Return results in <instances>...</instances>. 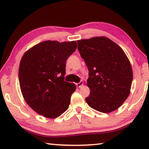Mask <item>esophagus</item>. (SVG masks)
<instances>
[{
	"label": "esophagus",
	"mask_w": 149,
	"mask_h": 149,
	"mask_svg": "<svg viewBox=\"0 0 149 149\" xmlns=\"http://www.w3.org/2000/svg\"><path fill=\"white\" fill-rule=\"evenodd\" d=\"M83 81H80L79 83H76V86L78 88H81L82 86H83Z\"/></svg>",
	"instance_id": "34e87169"
}]
</instances>
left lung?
Here are the masks:
<instances>
[{"mask_svg": "<svg viewBox=\"0 0 149 149\" xmlns=\"http://www.w3.org/2000/svg\"><path fill=\"white\" fill-rule=\"evenodd\" d=\"M78 50L89 71L85 100L98 111L108 113L122 106L130 94L132 70L122 49L105 36L77 41Z\"/></svg>", "mask_w": 149, "mask_h": 149, "instance_id": "1", "label": "left lung"}]
</instances>
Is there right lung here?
<instances>
[{
  "instance_id": "right-lung-1",
  "label": "right lung",
  "mask_w": 149,
  "mask_h": 149,
  "mask_svg": "<svg viewBox=\"0 0 149 149\" xmlns=\"http://www.w3.org/2000/svg\"><path fill=\"white\" fill-rule=\"evenodd\" d=\"M76 42L45 41L24 53L18 70L21 92L26 103L45 118H56L68 109L74 83L64 81L66 61Z\"/></svg>"
}]
</instances>
